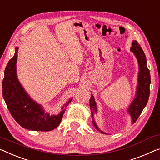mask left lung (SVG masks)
<instances>
[{
  "mask_svg": "<svg viewBox=\"0 0 160 160\" xmlns=\"http://www.w3.org/2000/svg\"><path fill=\"white\" fill-rule=\"evenodd\" d=\"M130 51L132 52L136 57L139 66L138 85L136 88L135 97L128 108L127 109L129 115L131 116L132 122L135 123L148 102L149 92H150L149 85L151 83V78L149 70L147 65L146 56L140 45L138 44L136 40H133L132 47L130 48ZM90 108L91 114H92L93 125L101 133L108 134L99 129L97 124L95 123V120H94V115L98 112V106L95 100V98L92 95H91L90 100Z\"/></svg>",
  "mask_w": 160,
  "mask_h": 160,
  "instance_id": "obj_1",
  "label": "left lung"
}]
</instances>
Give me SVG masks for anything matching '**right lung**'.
<instances>
[{"label": "right lung", "instance_id": "add662e5", "mask_svg": "<svg viewBox=\"0 0 160 160\" xmlns=\"http://www.w3.org/2000/svg\"><path fill=\"white\" fill-rule=\"evenodd\" d=\"M9 60L5 69L4 78L2 82V97L12 118L23 128L32 131H51L56 128L61 122L63 114L69 103L70 98L62 107V110L57 115H50L42 106L35 102L24 90L17 77L16 62L18 50Z\"/></svg>", "mask_w": 160, "mask_h": 160}]
</instances>
